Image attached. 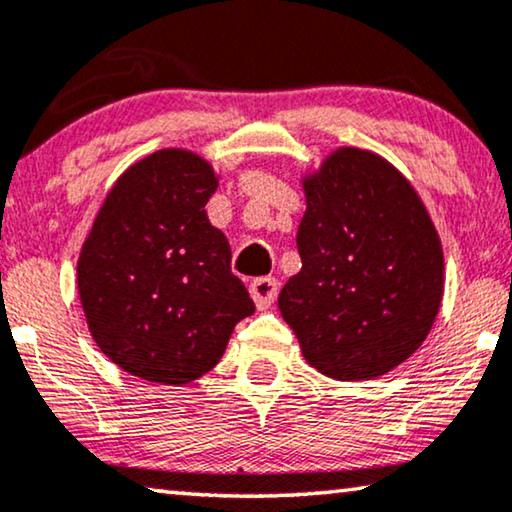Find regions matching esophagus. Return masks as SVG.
<instances>
[{"label": "esophagus", "instance_id": "obj_1", "mask_svg": "<svg viewBox=\"0 0 512 512\" xmlns=\"http://www.w3.org/2000/svg\"><path fill=\"white\" fill-rule=\"evenodd\" d=\"M249 293L258 310H268L279 293V282L275 277H258L249 284Z\"/></svg>", "mask_w": 512, "mask_h": 512}]
</instances>
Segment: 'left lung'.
Returning <instances> with one entry per match:
<instances>
[{
  "label": "left lung",
  "mask_w": 512,
  "mask_h": 512,
  "mask_svg": "<svg viewBox=\"0 0 512 512\" xmlns=\"http://www.w3.org/2000/svg\"><path fill=\"white\" fill-rule=\"evenodd\" d=\"M303 261L279 293L305 361L361 382L422 347L440 310L445 258L422 198L389 160L340 146L303 177Z\"/></svg>",
  "instance_id": "obj_1"
}]
</instances>
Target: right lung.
<instances>
[{"label":"right lung","instance_id":"right-lung-1","mask_svg":"<svg viewBox=\"0 0 512 512\" xmlns=\"http://www.w3.org/2000/svg\"><path fill=\"white\" fill-rule=\"evenodd\" d=\"M216 186L198 153H151L116 179L81 247L76 284L90 335L146 382L198 380L254 314L226 235L207 219Z\"/></svg>","mask_w":512,"mask_h":512}]
</instances>
